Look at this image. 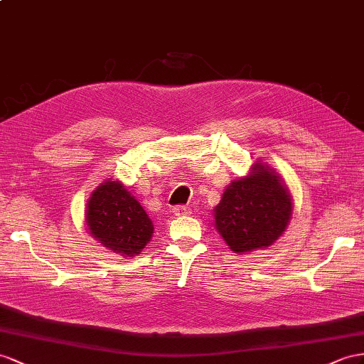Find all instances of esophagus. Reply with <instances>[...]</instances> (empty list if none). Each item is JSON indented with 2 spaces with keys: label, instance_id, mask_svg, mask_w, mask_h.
Here are the masks:
<instances>
[{
  "label": "esophagus",
  "instance_id": "34e87169",
  "mask_svg": "<svg viewBox=\"0 0 364 364\" xmlns=\"http://www.w3.org/2000/svg\"><path fill=\"white\" fill-rule=\"evenodd\" d=\"M173 213L175 215H189L191 213V209L188 208V206H176V208H173Z\"/></svg>",
  "mask_w": 364,
  "mask_h": 364
}]
</instances>
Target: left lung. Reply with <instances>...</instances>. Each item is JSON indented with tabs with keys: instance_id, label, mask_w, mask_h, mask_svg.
I'll list each match as a JSON object with an SVG mask.
<instances>
[{
	"instance_id": "8db88e82",
	"label": "left lung",
	"mask_w": 364,
	"mask_h": 364,
	"mask_svg": "<svg viewBox=\"0 0 364 364\" xmlns=\"http://www.w3.org/2000/svg\"><path fill=\"white\" fill-rule=\"evenodd\" d=\"M292 210V195L282 175L257 161L247 175L229 183L213 208V223L229 249L245 255L283 237Z\"/></svg>"
}]
</instances>
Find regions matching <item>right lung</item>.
Returning a JSON list of instances; mask_svg holds the SVG:
<instances>
[{
	"instance_id": "obj_1",
	"label": "right lung",
	"mask_w": 364,
	"mask_h": 364,
	"mask_svg": "<svg viewBox=\"0 0 364 364\" xmlns=\"http://www.w3.org/2000/svg\"><path fill=\"white\" fill-rule=\"evenodd\" d=\"M89 234L121 257H135L154 235V223L119 180L107 178L86 204Z\"/></svg>"
}]
</instances>
